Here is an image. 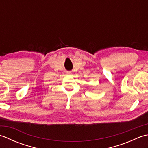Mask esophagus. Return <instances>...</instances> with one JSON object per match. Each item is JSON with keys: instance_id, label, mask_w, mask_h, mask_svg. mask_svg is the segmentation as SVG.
Wrapping results in <instances>:
<instances>
[{"instance_id": "esophagus-1", "label": "esophagus", "mask_w": 148, "mask_h": 148, "mask_svg": "<svg viewBox=\"0 0 148 148\" xmlns=\"http://www.w3.org/2000/svg\"><path fill=\"white\" fill-rule=\"evenodd\" d=\"M67 74H69V72H67Z\"/></svg>"}]
</instances>
